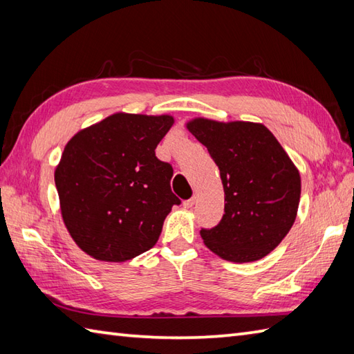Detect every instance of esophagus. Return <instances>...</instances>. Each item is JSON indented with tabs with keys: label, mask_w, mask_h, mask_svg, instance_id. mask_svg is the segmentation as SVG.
<instances>
[{
	"label": "esophagus",
	"mask_w": 354,
	"mask_h": 354,
	"mask_svg": "<svg viewBox=\"0 0 354 354\" xmlns=\"http://www.w3.org/2000/svg\"><path fill=\"white\" fill-rule=\"evenodd\" d=\"M194 202H196V199H194V198H192L189 201H184V207L185 208H192L194 205Z\"/></svg>",
	"instance_id": "1"
}]
</instances>
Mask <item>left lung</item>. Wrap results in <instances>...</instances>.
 I'll return each mask as SVG.
<instances>
[{
	"mask_svg": "<svg viewBox=\"0 0 354 354\" xmlns=\"http://www.w3.org/2000/svg\"><path fill=\"white\" fill-rule=\"evenodd\" d=\"M221 170L225 214L212 230H201L209 251L221 259L260 260L280 245L295 222L301 178L266 126L251 122L193 118L187 123Z\"/></svg>",
	"mask_w": 354,
	"mask_h": 354,
	"instance_id": "left-lung-1",
	"label": "left lung"
}]
</instances>
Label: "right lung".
Instances as JSON below:
<instances>
[{"label": "right lung", "instance_id": "1", "mask_svg": "<svg viewBox=\"0 0 354 354\" xmlns=\"http://www.w3.org/2000/svg\"><path fill=\"white\" fill-rule=\"evenodd\" d=\"M171 115L117 112L66 142L55 183L66 230L100 261H126L149 251L165 216L181 204L170 189L173 169L155 149Z\"/></svg>", "mask_w": 354, "mask_h": 354}]
</instances>
